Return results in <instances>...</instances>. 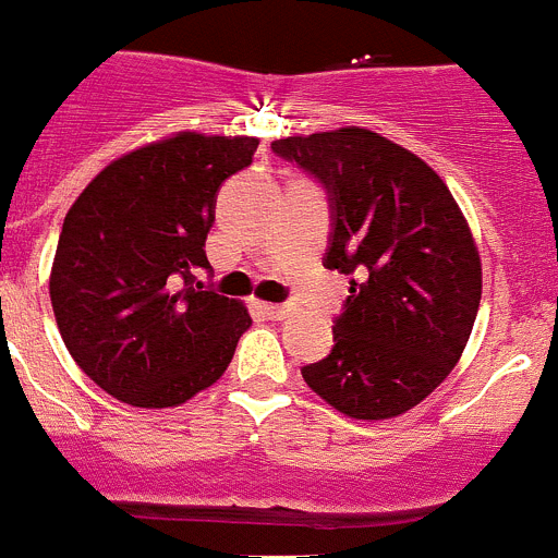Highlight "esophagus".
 I'll list each match as a JSON object with an SVG mask.
<instances>
[{"label": "esophagus", "mask_w": 558, "mask_h": 558, "mask_svg": "<svg viewBox=\"0 0 558 558\" xmlns=\"http://www.w3.org/2000/svg\"><path fill=\"white\" fill-rule=\"evenodd\" d=\"M256 310L268 315V318H274V322H282L284 315L290 313V310L284 307V304H270V302H259V304H256Z\"/></svg>", "instance_id": "obj_1"}]
</instances>
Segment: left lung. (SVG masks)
<instances>
[{
  "mask_svg": "<svg viewBox=\"0 0 558 558\" xmlns=\"http://www.w3.org/2000/svg\"><path fill=\"white\" fill-rule=\"evenodd\" d=\"M274 153L327 190L324 265L349 276L335 347L302 377L352 418H391L441 386L481 307V256L447 184L366 128L288 136Z\"/></svg>",
  "mask_w": 558,
  "mask_h": 558,
  "instance_id": "8db88e82",
  "label": "left lung"
}]
</instances>
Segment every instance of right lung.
Masks as SVG:
<instances>
[{"label": "right lung", "mask_w": 558, "mask_h": 558, "mask_svg": "<svg viewBox=\"0 0 558 558\" xmlns=\"http://www.w3.org/2000/svg\"><path fill=\"white\" fill-rule=\"evenodd\" d=\"M256 145L175 133L111 161L66 211L49 299L69 354L111 397L172 408L223 377L251 315L198 270L218 190Z\"/></svg>", "instance_id": "add662e5"}]
</instances>
